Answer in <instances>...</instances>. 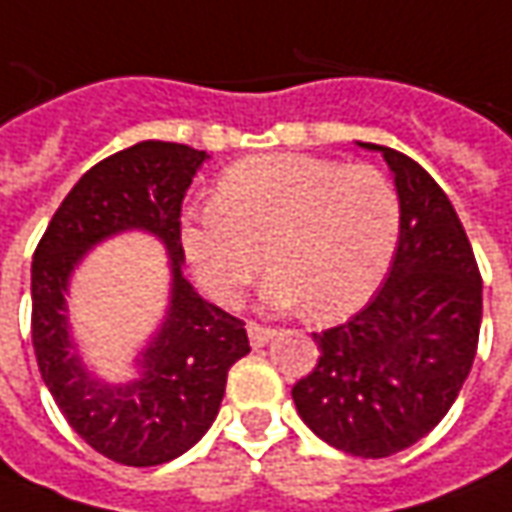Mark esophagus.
Instances as JSON below:
<instances>
[{
  "mask_svg": "<svg viewBox=\"0 0 512 512\" xmlns=\"http://www.w3.org/2000/svg\"><path fill=\"white\" fill-rule=\"evenodd\" d=\"M246 332H249V343L252 346H266L271 338H274V330H268V327H260V324H255V321H249L246 324Z\"/></svg>",
  "mask_w": 512,
  "mask_h": 512,
  "instance_id": "esophagus-1",
  "label": "esophagus"
}]
</instances>
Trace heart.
Returning <instances> with one entry per match:
<instances>
[{
	"label": "heart",
	"mask_w": 512,
	"mask_h": 512,
	"mask_svg": "<svg viewBox=\"0 0 512 512\" xmlns=\"http://www.w3.org/2000/svg\"><path fill=\"white\" fill-rule=\"evenodd\" d=\"M402 205L371 166L316 155H263L221 174L216 199L188 213L180 244L196 280L235 307L263 260V305L316 321L355 313L391 266ZM267 257H262V249Z\"/></svg>",
	"instance_id": "1"
}]
</instances>
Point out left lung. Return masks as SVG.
Here are the masks:
<instances>
[{"instance_id":"left-lung-1","label":"left lung","mask_w":512,"mask_h":512,"mask_svg":"<svg viewBox=\"0 0 512 512\" xmlns=\"http://www.w3.org/2000/svg\"><path fill=\"white\" fill-rule=\"evenodd\" d=\"M382 152L402 205L385 285L360 313L313 332L316 368L293 405L321 441L355 457H388L421 441L455 405L482 321V280L449 196L396 149Z\"/></svg>"}]
</instances>
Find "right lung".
Masks as SVG:
<instances>
[{
	"instance_id": "right-lung-1",
	"label": "right lung",
	"mask_w": 512,
	"mask_h": 512,
	"mask_svg": "<svg viewBox=\"0 0 512 512\" xmlns=\"http://www.w3.org/2000/svg\"><path fill=\"white\" fill-rule=\"evenodd\" d=\"M207 152L141 141L85 171L32 255V346L71 430L121 466H160L188 452L219 416L227 374L249 355L244 321L202 299L182 274L180 210ZM149 231L170 255V305L136 358L139 377L107 383L76 352L65 296L94 245Z\"/></svg>"
}]
</instances>
